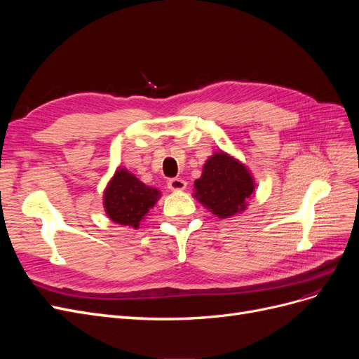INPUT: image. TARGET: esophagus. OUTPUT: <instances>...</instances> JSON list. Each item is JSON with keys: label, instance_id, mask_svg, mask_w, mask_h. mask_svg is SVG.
I'll use <instances>...</instances> for the list:
<instances>
[{"label": "esophagus", "instance_id": "1", "mask_svg": "<svg viewBox=\"0 0 359 359\" xmlns=\"http://www.w3.org/2000/svg\"><path fill=\"white\" fill-rule=\"evenodd\" d=\"M168 187L170 190H175V191H180V190H184L187 187V182L181 180V178H172L168 181Z\"/></svg>", "mask_w": 359, "mask_h": 359}]
</instances>
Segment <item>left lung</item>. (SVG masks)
<instances>
[{
  "instance_id": "1",
  "label": "left lung",
  "mask_w": 359,
  "mask_h": 359,
  "mask_svg": "<svg viewBox=\"0 0 359 359\" xmlns=\"http://www.w3.org/2000/svg\"><path fill=\"white\" fill-rule=\"evenodd\" d=\"M255 193L252 172L240 160L217 151L205 161L202 175L194 181V193L206 210L220 219L245 211Z\"/></svg>"
}]
</instances>
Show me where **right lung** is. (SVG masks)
Masks as SVG:
<instances>
[{"mask_svg": "<svg viewBox=\"0 0 359 359\" xmlns=\"http://www.w3.org/2000/svg\"><path fill=\"white\" fill-rule=\"evenodd\" d=\"M160 196V190L145 186L126 168H118L104 189L103 205L114 223L137 229Z\"/></svg>", "mask_w": 359, "mask_h": 359, "instance_id": "obj_1", "label": "right lung"}]
</instances>
